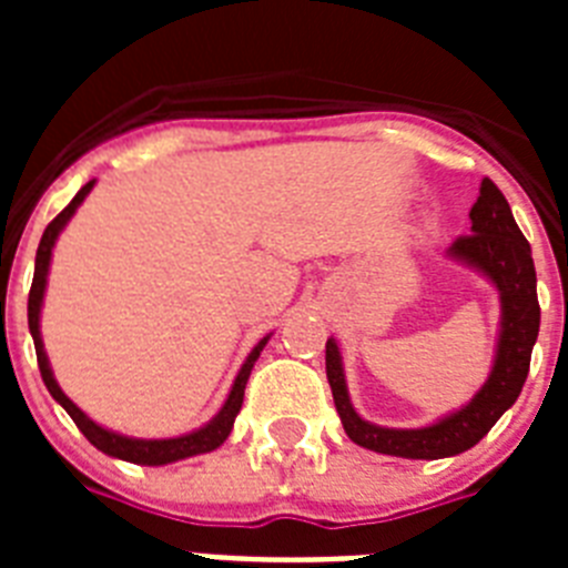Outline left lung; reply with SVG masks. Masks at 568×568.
Segmentation results:
<instances>
[{"label": "left lung", "mask_w": 568, "mask_h": 568, "mask_svg": "<svg viewBox=\"0 0 568 568\" xmlns=\"http://www.w3.org/2000/svg\"><path fill=\"white\" fill-rule=\"evenodd\" d=\"M469 219V235H460L446 250V255L486 275L500 295V329L489 378L460 409L444 415L435 424L418 429H389V426L369 424L355 413L346 393L338 341L327 338V381L335 409L349 440L364 449L413 460L453 458L478 444L524 389L531 346L538 341L540 329L538 278H535L531 247L515 224L509 202L491 179L480 182V195L471 204Z\"/></svg>", "instance_id": "8db88e82"}]
</instances>
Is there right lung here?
Returning <instances> with one entry per match:
<instances>
[{"instance_id":"add662e5","label":"right lung","mask_w":568,"mask_h":568,"mask_svg":"<svg viewBox=\"0 0 568 568\" xmlns=\"http://www.w3.org/2000/svg\"><path fill=\"white\" fill-rule=\"evenodd\" d=\"M93 184H97V179L84 184V187L73 195V202H70L68 207H64L62 213L48 224V227H44L42 241H39V250H37V267H33V284H30V295H28V327H30V335H33V346H37L39 373H42L44 386H48V393L53 395V400L64 406V413H68L70 418H73V424L82 429L84 438L97 446L99 453L110 455V458L128 460V464H142V466H164V464H175V460L193 458V455L213 453V449H219V446L227 440L230 429H233L235 415L241 413V404H244V386H247L250 373H253V364L258 361L261 349L267 346L270 335H264V338L253 346V353L247 355V361L241 364L239 375H235L233 381V389H230L227 400H224V406L219 409V415H215L213 420H207L204 426H199V429H193V433L179 435V438H130V435H119L113 433V429H104V426H99L97 420L88 418V415H84L82 409H79V406L62 393V386H59L57 378H53V369H50L48 353H44V344H42V329H39L44 287H48L50 258H53V247H57L59 233H62L64 224L73 219L79 204L88 199Z\"/></svg>"}]
</instances>
